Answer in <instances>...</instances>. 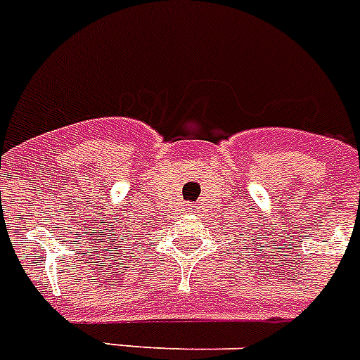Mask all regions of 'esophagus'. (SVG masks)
I'll return each instance as SVG.
<instances>
[{"label": "esophagus", "mask_w": 360, "mask_h": 360, "mask_svg": "<svg viewBox=\"0 0 360 360\" xmlns=\"http://www.w3.org/2000/svg\"><path fill=\"white\" fill-rule=\"evenodd\" d=\"M187 209H193V205H189V207H187Z\"/></svg>", "instance_id": "1"}]
</instances>
